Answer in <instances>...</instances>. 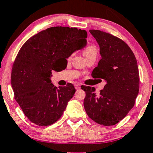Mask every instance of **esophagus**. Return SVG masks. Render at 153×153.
I'll return each mask as SVG.
<instances>
[{"label": "esophagus", "instance_id": "esophagus-1", "mask_svg": "<svg viewBox=\"0 0 153 153\" xmlns=\"http://www.w3.org/2000/svg\"><path fill=\"white\" fill-rule=\"evenodd\" d=\"M75 88H76V89H80V85H78V84H77V85H75Z\"/></svg>", "mask_w": 153, "mask_h": 153}]
</instances>
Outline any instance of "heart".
<instances>
[{"label":"heart","instance_id":"1","mask_svg":"<svg viewBox=\"0 0 153 153\" xmlns=\"http://www.w3.org/2000/svg\"><path fill=\"white\" fill-rule=\"evenodd\" d=\"M93 54H97V48H96V47L94 45L89 44L84 48L83 55H85V57Z\"/></svg>","mask_w":153,"mask_h":153}]
</instances>
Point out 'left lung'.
I'll return each mask as SVG.
<instances>
[{
  "label": "left lung",
  "mask_w": 153,
  "mask_h": 153,
  "mask_svg": "<svg viewBox=\"0 0 153 153\" xmlns=\"http://www.w3.org/2000/svg\"><path fill=\"white\" fill-rule=\"evenodd\" d=\"M100 46L101 59L92 71L94 78L107 82L100 94L91 87L86 93L84 107L88 117L105 126L117 124L134 107L139 90V74L134 54L124 41L112 34L90 30Z\"/></svg>",
  "instance_id": "8db88e82"
}]
</instances>
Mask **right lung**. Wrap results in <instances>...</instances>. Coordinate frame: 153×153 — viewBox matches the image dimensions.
<instances>
[{
	"instance_id": "add662e5",
	"label": "right lung",
	"mask_w": 153,
	"mask_h": 153,
	"mask_svg": "<svg viewBox=\"0 0 153 153\" xmlns=\"http://www.w3.org/2000/svg\"><path fill=\"white\" fill-rule=\"evenodd\" d=\"M87 31L69 27H51L27 39L12 66L11 83L14 98L27 119L40 126L60 119L76 89L73 84L53 87L52 71L74 51L86 46Z\"/></svg>"
}]
</instances>
